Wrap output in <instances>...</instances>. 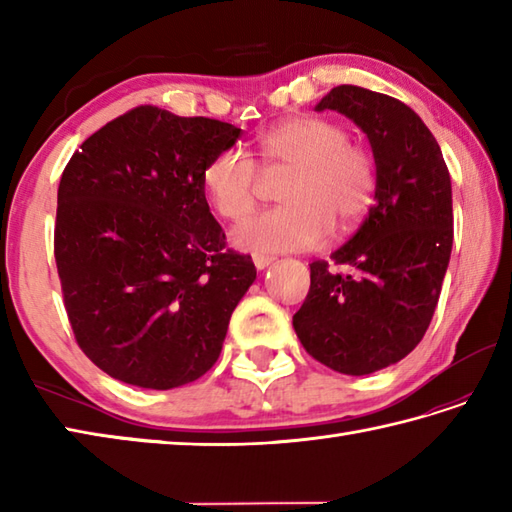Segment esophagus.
Listing matches in <instances>:
<instances>
[{
	"instance_id": "obj_1",
	"label": "esophagus",
	"mask_w": 512,
	"mask_h": 512,
	"mask_svg": "<svg viewBox=\"0 0 512 512\" xmlns=\"http://www.w3.org/2000/svg\"><path fill=\"white\" fill-rule=\"evenodd\" d=\"M273 262H275V259L268 257V255H253V264H255L257 270H264V268H268Z\"/></svg>"
}]
</instances>
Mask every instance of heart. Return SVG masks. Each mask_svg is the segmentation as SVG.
I'll return each instance as SVG.
<instances>
[{"instance_id": "b5f03b06", "label": "heart", "mask_w": 512, "mask_h": 512, "mask_svg": "<svg viewBox=\"0 0 512 512\" xmlns=\"http://www.w3.org/2000/svg\"><path fill=\"white\" fill-rule=\"evenodd\" d=\"M268 171H292L281 189L286 206L250 217L233 228L237 248L253 253H288L325 244L332 226L350 231L374 202L376 169L347 129L323 116H292L257 138ZM213 209L226 220H242L255 209L259 169L242 149H222L204 169Z\"/></svg>"}]
</instances>
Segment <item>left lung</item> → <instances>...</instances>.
<instances>
[{
	"instance_id": "8db88e82",
	"label": "left lung",
	"mask_w": 512,
	"mask_h": 512,
	"mask_svg": "<svg viewBox=\"0 0 512 512\" xmlns=\"http://www.w3.org/2000/svg\"><path fill=\"white\" fill-rule=\"evenodd\" d=\"M314 110L339 112L367 136L376 191L332 266L310 264V292L292 325L319 363L365 376L405 358L436 312L453 246L451 176L429 127L398 99L339 85Z\"/></svg>"
}]
</instances>
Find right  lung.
I'll list each match as a JSON object with an SVG mask.
<instances>
[{
    "label": "right lung",
    "mask_w": 512,
    "mask_h": 512,
    "mask_svg": "<svg viewBox=\"0 0 512 512\" xmlns=\"http://www.w3.org/2000/svg\"><path fill=\"white\" fill-rule=\"evenodd\" d=\"M239 134L143 105L92 134L65 167L54 226L65 312L85 356L112 378L173 389L220 356L257 270L226 248L204 169Z\"/></svg>",
    "instance_id": "right-lung-1"
}]
</instances>
